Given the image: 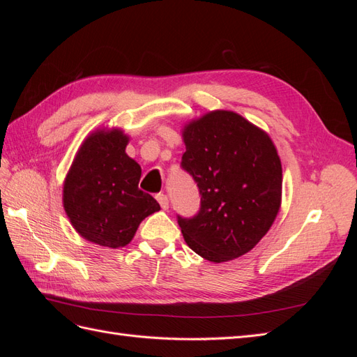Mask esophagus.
I'll use <instances>...</instances> for the list:
<instances>
[{
  "mask_svg": "<svg viewBox=\"0 0 357 357\" xmlns=\"http://www.w3.org/2000/svg\"><path fill=\"white\" fill-rule=\"evenodd\" d=\"M156 199H158V202H159L162 210H168L169 201H168V197H167V195H164V193H159V195H156Z\"/></svg>",
  "mask_w": 357,
  "mask_h": 357,
  "instance_id": "34e87169",
  "label": "esophagus"
}]
</instances>
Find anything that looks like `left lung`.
<instances>
[{
    "label": "left lung",
    "mask_w": 357,
    "mask_h": 357,
    "mask_svg": "<svg viewBox=\"0 0 357 357\" xmlns=\"http://www.w3.org/2000/svg\"><path fill=\"white\" fill-rule=\"evenodd\" d=\"M181 168L195 180L201 208L177 215L193 252L210 262L250 252L282 204V162L269 135L240 114L215 110L183 129Z\"/></svg>",
    "instance_id": "1"
}]
</instances>
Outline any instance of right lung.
Here are the masks:
<instances>
[{"mask_svg": "<svg viewBox=\"0 0 357 357\" xmlns=\"http://www.w3.org/2000/svg\"><path fill=\"white\" fill-rule=\"evenodd\" d=\"M121 129H96L80 146L63 181V208L84 240L119 248L131 243L158 201L138 189L142 167L125 152Z\"/></svg>", "mask_w": 357, "mask_h": 357, "instance_id": "obj_1", "label": "right lung"}]
</instances>
